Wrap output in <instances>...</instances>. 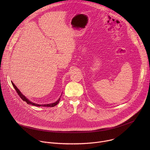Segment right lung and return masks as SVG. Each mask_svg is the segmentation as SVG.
Returning <instances> with one entry per match:
<instances>
[{
    "instance_id": "right-lung-1",
    "label": "right lung",
    "mask_w": 150,
    "mask_h": 150,
    "mask_svg": "<svg viewBox=\"0 0 150 150\" xmlns=\"http://www.w3.org/2000/svg\"><path fill=\"white\" fill-rule=\"evenodd\" d=\"M12 84L13 85V87H14L15 90L17 92V94L20 97V98H21V99H22L24 101H26V103L28 104H31V105H35V106H38V107H40V106H42V107H54V106H55L56 105H57L59 103V102L60 101V98H59L57 101H56V102H54L53 103H51V104H35L34 103H33V102L29 101L24 95H23L22 93L20 92V91L17 88V87L15 86V85H14V83L12 82Z\"/></svg>"
}]
</instances>
